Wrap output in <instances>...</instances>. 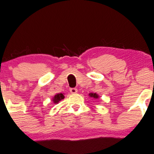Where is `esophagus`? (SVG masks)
<instances>
[{
	"instance_id": "34e87169",
	"label": "esophagus",
	"mask_w": 154,
	"mask_h": 154,
	"mask_svg": "<svg viewBox=\"0 0 154 154\" xmlns=\"http://www.w3.org/2000/svg\"><path fill=\"white\" fill-rule=\"evenodd\" d=\"M69 91L72 94H75V93H77V89H76V88H70Z\"/></svg>"
}]
</instances>
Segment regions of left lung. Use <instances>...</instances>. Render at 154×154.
Segmentation results:
<instances>
[{"label":"left lung","instance_id":"obj_1","mask_svg":"<svg viewBox=\"0 0 154 154\" xmlns=\"http://www.w3.org/2000/svg\"><path fill=\"white\" fill-rule=\"evenodd\" d=\"M89 96L91 97V98H94V99H97V98H99V96H98V95L96 94V93H89Z\"/></svg>","mask_w":154,"mask_h":154}]
</instances>
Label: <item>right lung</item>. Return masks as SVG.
<instances>
[{
  "mask_svg": "<svg viewBox=\"0 0 154 154\" xmlns=\"http://www.w3.org/2000/svg\"><path fill=\"white\" fill-rule=\"evenodd\" d=\"M63 98H64V95L63 93H58V94L55 95L53 98V102L54 103H59V101H61Z\"/></svg>",
  "mask_w": 154,
  "mask_h": 154,
  "instance_id": "right-lung-1",
  "label": "right lung"
}]
</instances>
